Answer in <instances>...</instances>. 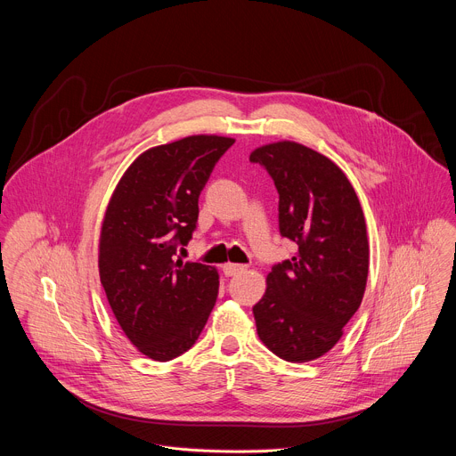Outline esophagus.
I'll use <instances>...</instances> for the list:
<instances>
[{"label": "esophagus", "instance_id": "obj_1", "mask_svg": "<svg viewBox=\"0 0 456 456\" xmlns=\"http://www.w3.org/2000/svg\"><path fill=\"white\" fill-rule=\"evenodd\" d=\"M247 267L245 265H236V264H225L224 265V273L225 276H236L240 273H243Z\"/></svg>", "mask_w": 456, "mask_h": 456}]
</instances>
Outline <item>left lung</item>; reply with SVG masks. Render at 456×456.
Returning a JSON list of instances; mask_svg holds the SVG:
<instances>
[{"label":"left lung","instance_id":"8db88e82","mask_svg":"<svg viewBox=\"0 0 456 456\" xmlns=\"http://www.w3.org/2000/svg\"><path fill=\"white\" fill-rule=\"evenodd\" d=\"M280 194V234L297 252L276 264L252 306L257 336L278 357L306 362L327 354L357 312L368 278L364 215L346 175L297 142L250 153Z\"/></svg>","mask_w":456,"mask_h":456}]
</instances>
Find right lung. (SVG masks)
I'll list each match as a JSON object with an SVG mask.
<instances>
[{"label": "right lung", "mask_w": 456, "mask_h": 456, "mask_svg": "<svg viewBox=\"0 0 456 456\" xmlns=\"http://www.w3.org/2000/svg\"><path fill=\"white\" fill-rule=\"evenodd\" d=\"M234 139L192 135L157 146L127 167L108 204L99 274L126 338L171 361L197 343L218 296L216 269L182 262L199 197Z\"/></svg>", "instance_id": "1"}]
</instances>
